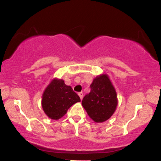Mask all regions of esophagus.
I'll use <instances>...</instances> for the list:
<instances>
[{
  "mask_svg": "<svg viewBox=\"0 0 161 161\" xmlns=\"http://www.w3.org/2000/svg\"><path fill=\"white\" fill-rule=\"evenodd\" d=\"M78 95H79V97H80V99L82 100V97H83V93H82V92H79Z\"/></svg>",
  "mask_w": 161,
  "mask_h": 161,
  "instance_id": "obj_1",
  "label": "esophagus"
}]
</instances>
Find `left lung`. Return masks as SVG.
Returning a JSON list of instances; mask_svg holds the SVG:
<instances>
[{"instance_id":"left-lung-1","label":"left lung","mask_w":161,"mask_h":161,"mask_svg":"<svg viewBox=\"0 0 161 161\" xmlns=\"http://www.w3.org/2000/svg\"><path fill=\"white\" fill-rule=\"evenodd\" d=\"M91 92L83 97L82 104L95 122L102 123L114 114L117 105L116 93L107 75L96 77L90 86Z\"/></svg>"}]
</instances>
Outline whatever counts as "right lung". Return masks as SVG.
Returning <instances> with one entry per match:
<instances>
[{
  "label": "right lung",
  "mask_w": 161,
  "mask_h": 161,
  "mask_svg": "<svg viewBox=\"0 0 161 161\" xmlns=\"http://www.w3.org/2000/svg\"><path fill=\"white\" fill-rule=\"evenodd\" d=\"M80 101V97L71 87L61 79H54L44 92L42 104L46 115L52 119H59L72 105Z\"/></svg>",
  "instance_id": "add662e5"
}]
</instances>
